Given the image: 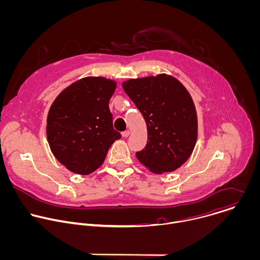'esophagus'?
Segmentation results:
<instances>
[{
	"label": "esophagus",
	"mask_w": 260,
	"mask_h": 260,
	"mask_svg": "<svg viewBox=\"0 0 260 260\" xmlns=\"http://www.w3.org/2000/svg\"><path fill=\"white\" fill-rule=\"evenodd\" d=\"M129 134H131V132H129V131H124V132L122 133V137H124V138H127V137L129 136Z\"/></svg>",
	"instance_id": "esophagus-1"
}]
</instances>
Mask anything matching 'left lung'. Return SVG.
I'll list each match as a JSON object with an SVG mask.
<instances>
[{"instance_id": "left-lung-1", "label": "left lung", "mask_w": 260, "mask_h": 260, "mask_svg": "<svg viewBox=\"0 0 260 260\" xmlns=\"http://www.w3.org/2000/svg\"><path fill=\"white\" fill-rule=\"evenodd\" d=\"M122 87L147 124L148 141L136 153L137 158L156 174L177 170L191 155L198 138V117L189 92L167 74L131 79Z\"/></svg>"}]
</instances>
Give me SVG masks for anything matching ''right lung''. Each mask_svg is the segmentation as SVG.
<instances>
[{
	"mask_svg": "<svg viewBox=\"0 0 260 260\" xmlns=\"http://www.w3.org/2000/svg\"><path fill=\"white\" fill-rule=\"evenodd\" d=\"M115 88V81L104 77L82 78L63 89L51 105L47 140L55 158L69 171L94 172L111 145L121 138L109 109Z\"/></svg>",
	"mask_w": 260,
	"mask_h": 260,
	"instance_id": "obj_1",
	"label": "right lung"
}]
</instances>
